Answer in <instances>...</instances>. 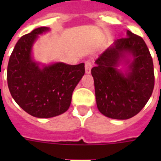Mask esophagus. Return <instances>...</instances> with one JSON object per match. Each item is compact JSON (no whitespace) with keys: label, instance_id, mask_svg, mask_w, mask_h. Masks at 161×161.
<instances>
[{"label":"esophagus","instance_id":"1","mask_svg":"<svg viewBox=\"0 0 161 161\" xmlns=\"http://www.w3.org/2000/svg\"><path fill=\"white\" fill-rule=\"evenodd\" d=\"M91 68H92V63L90 61H86L85 62V73H90Z\"/></svg>","mask_w":161,"mask_h":161}]
</instances>
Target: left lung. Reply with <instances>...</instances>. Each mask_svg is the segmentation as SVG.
Segmentation results:
<instances>
[{"label": "left lung", "instance_id": "8db88e82", "mask_svg": "<svg viewBox=\"0 0 161 161\" xmlns=\"http://www.w3.org/2000/svg\"><path fill=\"white\" fill-rule=\"evenodd\" d=\"M128 55L132 60L124 75L117 66ZM91 69L94 80L98 109L106 117L128 119L147 103L155 86L154 65L150 51L141 36L127 31L96 59Z\"/></svg>", "mask_w": 161, "mask_h": 161}]
</instances>
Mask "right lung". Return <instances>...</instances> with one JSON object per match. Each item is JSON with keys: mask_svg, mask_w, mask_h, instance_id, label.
Here are the masks:
<instances>
[{"mask_svg": "<svg viewBox=\"0 0 161 161\" xmlns=\"http://www.w3.org/2000/svg\"><path fill=\"white\" fill-rule=\"evenodd\" d=\"M49 28L34 29L19 39L7 66V84L12 98L27 114L52 118L68 109L72 94L84 75V63H56L40 68L31 58V47Z\"/></svg>", "mask_w": 161, "mask_h": 161, "instance_id": "1", "label": "right lung"}]
</instances>
